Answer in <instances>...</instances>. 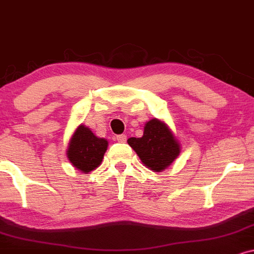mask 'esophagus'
<instances>
[{"instance_id": "34e87169", "label": "esophagus", "mask_w": 254, "mask_h": 254, "mask_svg": "<svg viewBox=\"0 0 254 254\" xmlns=\"http://www.w3.org/2000/svg\"><path fill=\"white\" fill-rule=\"evenodd\" d=\"M117 140H118V142H121V143H124L125 140H127V136H125V135H118Z\"/></svg>"}]
</instances>
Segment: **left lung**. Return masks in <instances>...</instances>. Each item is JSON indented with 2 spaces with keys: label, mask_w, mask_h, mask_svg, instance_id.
I'll return each instance as SVG.
<instances>
[{
  "label": "left lung",
  "mask_w": 254,
  "mask_h": 254,
  "mask_svg": "<svg viewBox=\"0 0 254 254\" xmlns=\"http://www.w3.org/2000/svg\"><path fill=\"white\" fill-rule=\"evenodd\" d=\"M127 144L136 151L146 168L157 173L169 167L181 151L172 130L157 118L146 122L143 136L140 138L131 137Z\"/></svg>",
  "instance_id": "1"
}]
</instances>
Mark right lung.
<instances>
[{
  "mask_svg": "<svg viewBox=\"0 0 254 254\" xmlns=\"http://www.w3.org/2000/svg\"><path fill=\"white\" fill-rule=\"evenodd\" d=\"M108 144L105 138H99L87 127L80 124L69 140L67 158L73 167L87 174L100 166Z\"/></svg>",
  "mask_w": 254,
  "mask_h": 254,
  "instance_id": "add662e5",
  "label": "right lung"
}]
</instances>
